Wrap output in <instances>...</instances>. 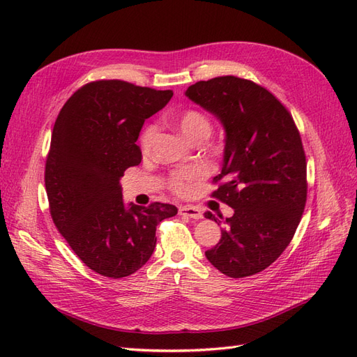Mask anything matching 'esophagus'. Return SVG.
Listing matches in <instances>:
<instances>
[{"instance_id": "1", "label": "esophagus", "mask_w": 357, "mask_h": 357, "mask_svg": "<svg viewBox=\"0 0 357 357\" xmlns=\"http://www.w3.org/2000/svg\"><path fill=\"white\" fill-rule=\"evenodd\" d=\"M178 213L181 215H186L190 219H202V211L197 207H190V205H185V207H180Z\"/></svg>"}]
</instances>
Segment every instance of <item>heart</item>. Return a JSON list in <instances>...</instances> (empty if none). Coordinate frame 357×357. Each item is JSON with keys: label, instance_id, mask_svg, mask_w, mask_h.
Instances as JSON below:
<instances>
[{"label": "heart", "instance_id": "1", "mask_svg": "<svg viewBox=\"0 0 357 357\" xmlns=\"http://www.w3.org/2000/svg\"><path fill=\"white\" fill-rule=\"evenodd\" d=\"M176 123L181 134L185 135L192 143L204 142L211 135L213 131V123L211 119L207 113L198 109H186L180 112L176 116ZM156 137V126L155 125H147L139 134V150H142L143 155H149L150 150L153 147V142ZM199 177V171L197 169H186V171H176L172 172L169 177V189L176 192L177 195H185L188 193L193 185V181Z\"/></svg>", "mask_w": 357, "mask_h": 357}]
</instances>
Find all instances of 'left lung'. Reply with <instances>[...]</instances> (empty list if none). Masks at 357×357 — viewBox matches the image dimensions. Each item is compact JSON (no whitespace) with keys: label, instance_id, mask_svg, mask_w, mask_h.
Instances as JSON below:
<instances>
[{"label":"left lung","instance_id":"1","mask_svg":"<svg viewBox=\"0 0 357 357\" xmlns=\"http://www.w3.org/2000/svg\"><path fill=\"white\" fill-rule=\"evenodd\" d=\"M186 95L220 119L226 131L211 197L232 207L234 215L225 219L219 243L205 256L228 277L255 275L286 250L305 208L301 134L282 101L252 80L220 75L189 86ZM204 215L219 220L210 211Z\"/></svg>","mask_w":357,"mask_h":357}]
</instances>
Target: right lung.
Listing matches in <instances>:
<instances>
[{
  "mask_svg": "<svg viewBox=\"0 0 357 357\" xmlns=\"http://www.w3.org/2000/svg\"><path fill=\"white\" fill-rule=\"evenodd\" d=\"M172 91L123 80H95L75 91L53 126L45 183L53 223L92 271L122 278L138 271L156 245V226L177 214L171 204L122 199L121 177L142 162L135 144L147 117Z\"/></svg>",
  "mask_w": 357,
  "mask_h": 357,
  "instance_id": "add662e5",
  "label": "right lung"
}]
</instances>
